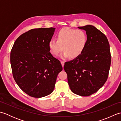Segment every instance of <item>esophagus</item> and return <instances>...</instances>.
Returning a JSON list of instances; mask_svg holds the SVG:
<instances>
[{
	"label": "esophagus",
	"instance_id": "1",
	"mask_svg": "<svg viewBox=\"0 0 121 121\" xmlns=\"http://www.w3.org/2000/svg\"><path fill=\"white\" fill-rule=\"evenodd\" d=\"M61 65H62V66H64V65H65V61H61Z\"/></svg>",
	"mask_w": 121,
	"mask_h": 121
}]
</instances>
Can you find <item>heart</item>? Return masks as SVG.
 <instances>
[{
  "label": "heart",
  "instance_id": "1",
  "mask_svg": "<svg viewBox=\"0 0 121 121\" xmlns=\"http://www.w3.org/2000/svg\"><path fill=\"white\" fill-rule=\"evenodd\" d=\"M87 43V36L83 30L64 28L57 34L56 40L51 39L48 43L50 52L58 56L64 49L61 58H76L83 52Z\"/></svg>",
  "mask_w": 121,
  "mask_h": 121
}]
</instances>
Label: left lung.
<instances>
[{
    "label": "left lung",
    "mask_w": 121,
    "mask_h": 121,
    "mask_svg": "<svg viewBox=\"0 0 121 121\" xmlns=\"http://www.w3.org/2000/svg\"><path fill=\"white\" fill-rule=\"evenodd\" d=\"M86 31L87 43L78 57L66 62L64 70L73 93L88 96L96 92L107 80L111 54L107 37L92 25L78 27Z\"/></svg>",
    "instance_id": "8db88e82"
}]
</instances>
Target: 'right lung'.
<instances>
[{"label":"right lung","instance_id":"add662e5","mask_svg":"<svg viewBox=\"0 0 121 121\" xmlns=\"http://www.w3.org/2000/svg\"><path fill=\"white\" fill-rule=\"evenodd\" d=\"M55 29L30 30L20 35L12 48L10 62L14 80L31 97L41 98L52 93L58 74L63 69L48 46Z\"/></svg>","mask_w":121,"mask_h":121}]
</instances>
